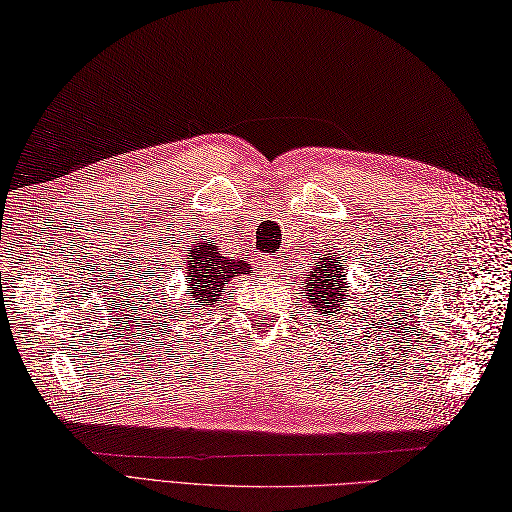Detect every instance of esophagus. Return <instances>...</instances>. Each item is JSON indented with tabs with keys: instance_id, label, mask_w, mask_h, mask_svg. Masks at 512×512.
<instances>
[{
	"instance_id": "esophagus-1",
	"label": "esophagus",
	"mask_w": 512,
	"mask_h": 512,
	"mask_svg": "<svg viewBox=\"0 0 512 512\" xmlns=\"http://www.w3.org/2000/svg\"><path fill=\"white\" fill-rule=\"evenodd\" d=\"M263 266H266L270 272H276V270H278V261L272 259V257H268V259H263Z\"/></svg>"
}]
</instances>
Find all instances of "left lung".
Wrapping results in <instances>:
<instances>
[{
  "label": "left lung",
  "instance_id": "left-lung-1",
  "mask_svg": "<svg viewBox=\"0 0 512 512\" xmlns=\"http://www.w3.org/2000/svg\"><path fill=\"white\" fill-rule=\"evenodd\" d=\"M306 291H308V304H312L315 312L321 317H336L340 312H346L349 304V283H346L340 257L327 253L319 266L312 268L306 274Z\"/></svg>",
  "mask_w": 512,
  "mask_h": 512
}]
</instances>
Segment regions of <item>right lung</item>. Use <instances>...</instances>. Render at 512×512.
Masks as SVG:
<instances>
[{"label": "right lung", "mask_w": 512, "mask_h": 512, "mask_svg": "<svg viewBox=\"0 0 512 512\" xmlns=\"http://www.w3.org/2000/svg\"><path fill=\"white\" fill-rule=\"evenodd\" d=\"M185 266L189 276V293L200 306H212L214 302H219V295L229 280L253 272L251 263H246L244 259L223 257L217 249V242H206L204 238L193 246Z\"/></svg>", "instance_id": "right-lung-1"}]
</instances>
